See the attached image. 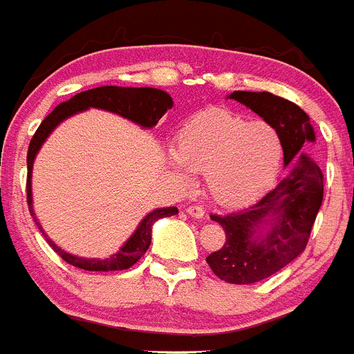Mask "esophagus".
Returning <instances> with one entry per match:
<instances>
[{
    "label": "esophagus",
    "instance_id": "obj_1",
    "mask_svg": "<svg viewBox=\"0 0 354 354\" xmlns=\"http://www.w3.org/2000/svg\"><path fill=\"white\" fill-rule=\"evenodd\" d=\"M186 212L192 216V218H196V220H202L205 216V211L200 207V205H189V207L186 209Z\"/></svg>",
    "mask_w": 354,
    "mask_h": 354
}]
</instances>
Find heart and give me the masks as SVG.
<instances>
[{"mask_svg":"<svg viewBox=\"0 0 354 354\" xmlns=\"http://www.w3.org/2000/svg\"><path fill=\"white\" fill-rule=\"evenodd\" d=\"M282 159V136L273 124L216 108L184 122L167 165L180 187H192L195 174H204L216 204L241 209L268 192Z\"/></svg>","mask_w":354,"mask_h":354,"instance_id":"obj_1","label":"heart"}]
</instances>
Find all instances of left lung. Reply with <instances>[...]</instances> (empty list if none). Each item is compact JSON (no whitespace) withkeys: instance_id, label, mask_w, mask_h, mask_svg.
I'll return each instance as SVG.
<instances>
[{"instance_id":"left-lung-1","label":"left lung","mask_w":354,"mask_h":354,"mask_svg":"<svg viewBox=\"0 0 354 354\" xmlns=\"http://www.w3.org/2000/svg\"><path fill=\"white\" fill-rule=\"evenodd\" d=\"M227 99L277 127L287 168L286 177L248 209L211 216L225 228L227 241L205 261L216 277L245 286L270 278L301 255L323 204V174L305 152L308 143H315V131L298 104L271 92L237 90Z\"/></svg>"}]
</instances>
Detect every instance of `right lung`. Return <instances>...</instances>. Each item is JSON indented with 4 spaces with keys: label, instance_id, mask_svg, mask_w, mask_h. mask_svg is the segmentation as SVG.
I'll return each mask as SVG.
<instances>
[{
    "label": "right lung",
    "instance_id": "obj_1",
    "mask_svg": "<svg viewBox=\"0 0 354 354\" xmlns=\"http://www.w3.org/2000/svg\"><path fill=\"white\" fill-rule=\"evenodd\" d=\"M174 106V99L170 93L159 88H150V86H143V88H126V86H99V88L86 90L67 102L56 106L48 117L44 118V122L37 129L35 136L31 138L30 149H28V180H26V193H28V205H30V212L33 216L35 223L39 225V230L44 234V237L48 239L49 245L53 246L58 255L68 262L71 266H76L81 270L86 271H122L131 268L133 264L142 259L143 253L149 250L150 241H152V227L161 218H168V216H175L179 212L177 207H158L152 209L143 216V220L140 221L136 230L127 237V241L120 246L117 253L109 255L108 259H86L77 257L72 253L65 252L60 246L56 245L55 241L49 239L48 234L44 232L42 225L37 220L35 209H33V192H31V175H33V165H35V158L39 154V150L46 143V140L51 136L53 131L60 126L62 122L67 118L74 117L77 113H83L86 109H104L109 113H115L118 117L127 118L129 122L140 126L142 129H152L159 122V118L167 113L168 109Z\"/></svg>",
    "mask_w": 354,
    "mask_h": 354
}]
</instances>
